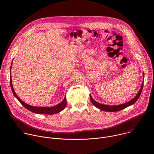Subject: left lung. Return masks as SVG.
Returning a JSON list of instances; mask_svg holds the SVG:
<instances>
[{
	"label": "left lung",
	"mask_w": 154,
	"mask_h": 154,
	"mask_svg": "<svg viewBox=\"0 0 154 154\" xmlns=\"http://www.w3.org/2000/svg\"><path fill=\"white\" fill-rule=\"evenodd\" d=\"M143 83H144V82H143V84H142L141 89L140 90V91L138 93L137 95L132 100H131L130 101H129V102H128L127 103L121 104V105H115V106H110V105H106L101 104V103H99L96 102L91 97V95H90V99H91V101L92 103L96 107H97V108L101 109V110H102V111H105V112H118V111L122 110V109L125 108L126 107H127V106H128L130 105H133L134 103H135L137 101V100L138 99V98L140 97V95L141 94V92H142V90H143Z\"/></svg>",
	"instance_id": "obj_1"
}]
</instances>
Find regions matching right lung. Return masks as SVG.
Instances as JSON below:
<instances>
[{
    "mask_svg": "<svg viewBox=\"0 0 154 154\" xmlns=\"http://www.w3.org/2000/svg\"><path fill=\"white\" fill-rule=\"evenodd\" d=\"M13 62V61H12ZM12 65V64H11ZM11 68H10V73H11ZM10 86H11V91L14 94V96L17 98V99L19 101V102L23 105L26 108H27L29 110L30 112H32L33 113H37V114H45V115H54L57 113H59L61 112L63 109L65 108V106H66V97L64 98L63 100L59 104L52 106V107H38V106H31L30 105H28L26 103H24L23 100H21L19 97L16 95L15 93L14 89L13 88L12 85V81H11V78L10 79Z\"/></svg>",
    "mask_w": 154,
    "mask_h": 154,
    "instance_id": "right-lung-1",
    "label": "right lung"
}]
</instances>
